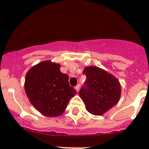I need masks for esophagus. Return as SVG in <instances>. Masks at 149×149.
I'll return each mask as SVG.
<instances>
[{
	"instance_id": "esophagus-1",
	"label": "esophagus",
	"mask_w": 149,
	"mask_h": 149,
	"mask_svg": "<svg viewBox=\"0 0 149 149\" xmlns=\"http://www.w3.org/2000/svg\"><path fill=\"white\" fill-rule=\"evenodd\" d=\"M79 88H80V84H78V85L76 86V87H75V89H76V90L77 92H79Z\"/></svg>"
}]
</instances>
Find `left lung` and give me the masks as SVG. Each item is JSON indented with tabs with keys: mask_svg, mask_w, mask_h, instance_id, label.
<instances>
[{
	"mask_svg": "<svg viewBox=\"0 0 149 149\" xmlns=\"http://www.w3.org/2000/svg\"><path fill=\"white\" fill-rule=\"evenodd\" d=\"M83 73L87 79L79 95L90 113L103 115L119 101L120 82L113 75L96 66L86 67Z\"/></svg>",
	"mask_w": 149,
	"mask_h": 149,
	"instance_id": "left-lung-1",
	"label": "left lung"
}]
</instances>
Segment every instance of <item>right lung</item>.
Masks as SVG:
<instances>
[{
	"mask_svg": "<svg viewBox=\"0 0 149 149\" xmlns=\"http://www.w3.org/2000/svg\"><path fill=\"white\" fill-rule=\"evenodd\" d=\"M68 76L60 71V65L44 61L27 72L25 91L29 101L42 115L57 117L66 109L76 90L70 87Z\"/></svg>",
	"mask_w": 149,
	"mask_h": 149,
	"instance_id": "right-lung-1",
	"label": "right lung"
}]
</instances>
